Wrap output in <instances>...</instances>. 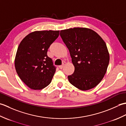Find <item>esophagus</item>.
I'll return each mask as SVG.
<instances>
[{"label":"esophagus","instance_id":"1","mask_svg":"<svg viewBox=\"0 0 126 126\" xmlns=\"http://www.w3.org/2000/svg\"><path fill=\"white\" fill-rule=\"evenodd\" d=\"M63 67H64V64L62 65H60V66H59V68L61 69H62Z\"/></svg>","mask_w":126,"mask_h":126}]
</instances>
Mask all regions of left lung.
<instances>
[{
  "mask_svg": "<svg viewBox=\"0 0 126 126\" xmlns=\"http://www.w3.org/2000/svg\"><path fill=\"white\" fill-rule=\"evenodd\" d=\"M60 36L69 49L74 73L69 81L81 90L97 85L106 74L109 62V53L106 43L92 29L74 28L61 30Z\"/></svg>",
  "mask_w": 126,
  "mask_h": 126,
  "instance_id": "obj_1",
  "label": "left lung"
}]
</instances>
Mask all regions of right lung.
<instances>
[{
    "mask_svg": "<svg viewBox=\"0 0 126 126\" xmlns=\"http://www.w3.org/2000/svg\"><path fill=\"white\" fill-rule=\"evenodd\" d=\"M59 33L60 31H34L25 36L19 45L15 60L16 70L30 89L41 90L51 82L56 68L47 52Z\"/></svg>",
    "mask_w": 126,
    "mask_h": 126,
    "instance_id": "add662e5",
    "label": "right lung"
}]
</instances>
